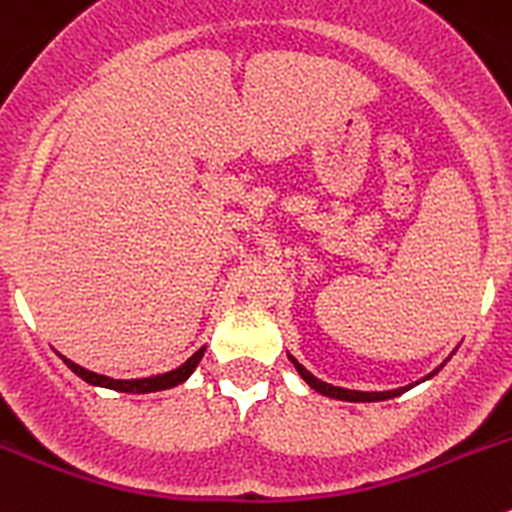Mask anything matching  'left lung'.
<instances>
[{"mask_svg":"<svg viewBox=\"0 0 512 512\" xmlns=\"http://www.w3.org/2000/svg\"><path fill=\"white\" fill-rule=\"evenodd\" d=\"M289 361H292V364H295V369H297V372H300V377L305 379L307 384H310L312 390L320 392V395H325V397H333V400H343V402H382V400H392V397H397V395H402V392L413 390L415 384H418V382H415V384H408V387H397V390H387V392H359V390H346V387H333V384L323 382V379L312 377V374L307 372L305 366H302L300 361L295 359V356H289ZM443 364H446V361H443ZM443 364H441V366H443ZM441 366H438V369H433V372L428 374V377L420 379V382H425V379L436 377V374L441 372Z\"/></svg>","mask_w":512,"mask_h":512,"instance_id":"8db88e82","label":"left lung"}]
</instances>
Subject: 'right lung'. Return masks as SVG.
Wrapping results in <instances>:
<instances>
[{
  "instance_id": "right-lung-1",
  "label": "right lung",
  "mask_w": 512,
  "mask_h": 512,
  "mask_svg": "<svg viewBox=\"0 0 512 512\" xmlns=\"http://www.w3.org/2000/svg\"><path fill=\"white\" fill-rule=\"evenodd\" d=\"M202 356H205V346H202L200 351H194V354L189 356V359L184 361L179 369H171V372L156 374V377H146V379H112V377H104V374L89 372V369L74 364V361L66 359V356H61V359H63V364L69 366L71 372L76 374V377H81L84 382L94 384V387H107V390L128 392V395H148V392L171 390V387H176V384L187 382L189 374H192L194 369H197V364L202 361Z\"/></svg>"
}]
</instances>
